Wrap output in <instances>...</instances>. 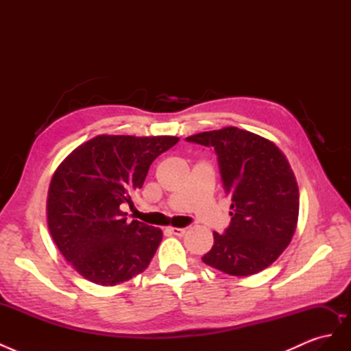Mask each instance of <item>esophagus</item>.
Listing matches in <instances>:
<instances>
[{
  "instance_id": "34e87169",
  "label": "esophagus",
  "mask_w": 351,
  "mask_h": 351,
  "mask_svg": "<svg viewBox=\"0 0 351 351\" xmlns=\"http://www.w3.org/2000/svg\"><path fill=\"white\" fill-rule=\"evenodd\" d=\"M169 232H171V234H174V236L182 237V236H184V234H186V228H177V227H171V228H169Z\"/></svg>"
}]
</instances>
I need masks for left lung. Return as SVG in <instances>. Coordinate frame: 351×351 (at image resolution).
Instances as JSON below:
<instances>
[{
  "mask_svg": "<svg viewBox=\"0 0 351 351\" xmlns=\"http://www.w3.org/2000/svg\"><path fill=\"white\" fill-rule=\"evenodd\" d=\"M186 141L214 147L231 196L230 226L224 234L214 232V246L202 261L234 277L268 268L290 244L299 218V187L285 155L271 141L237 127Z\"/></svg>",
  "mask_w": 351,
  "mask_h": 351,
  "instance_id": "obj_1",
  "label": "left lung"
}]
</instances>
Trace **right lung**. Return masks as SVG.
<instances>
[{
	"label": "right lung",
	"mask_w": 351,
	"mask_h": 351,
	"mask_svg": "<svg viewBox=\"0 0 351 351\" xmlns=\"http://www.w3.org/2000/svg\"><path fill=\"white\" fill-rule=\"evenodd\" d=\"M176 136L99 134L77 146L52 176L47 215L52 240L83 278L117 285L143 272L162 231L133 219V206L151 164Z\"/></svg>",
	"instance_id": "right-lung-1"
}]
</instances>
